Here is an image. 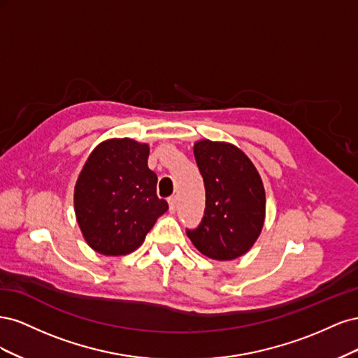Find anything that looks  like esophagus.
I'll return each mask as SVG.
<instances>
[{"label":"esophagus","instance_id":"34e87169","mask_svg":"<svg viewBox=\"0 0 358 358\" xmlns=\"http://www.w3.org/2000/svg\"><path fill=\"white\" fill-rule=\"evenodd\" d=\"M176 203H178V199H176L175 196L169 199V210H170V213H175V210H176Z\"/></svg>","mask_w":358,"mask_h":358}]
</instances>
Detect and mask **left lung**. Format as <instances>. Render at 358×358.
I'll return each instance as SVG.
<instances>
[{
  "mask_svg": "<svg viewBox=\"0 0 358 358\" xmlns=\"http://www.w3.org/2000/svg\"><path fill=\"white\" fill-rule=\"evenodd\" d=\"M206 188V209L196 230H187L199 251L218 262L245 255L257 242L266 218L262 176L242 149L227 142L194 143Z\"/></svg>",
  "mask_w": 358,
  "mask_h": 358,
  "instance_id": "1",
  "label": "left lung"
}]
</instances>
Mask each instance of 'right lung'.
Returning a JSON list of instances; mask_svg holds the SVG:
<instances>
[{
  "mask_svg": "<svg viewBox=\"0 0 358 358\" xmlns=\"http://www.w3.org/2000/svg\"><path fill=\"white\" fill-rule=\"evenodd\" d=\"M149 145L109 138L94 148L74 187L79 229L95 252L119 257L145 242L169 204L157 196V175L148 167Z\"/></svg>",
  "mask_w": 358,
  "mask_h": 358,
  "instance_id": "right-lung-1",
  "label": "right lung"
}]
</instances>
